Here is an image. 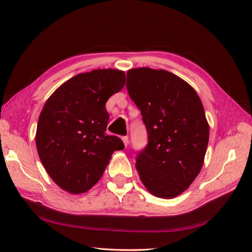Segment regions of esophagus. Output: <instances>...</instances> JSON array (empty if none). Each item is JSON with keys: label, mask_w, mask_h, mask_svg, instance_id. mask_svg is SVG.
I'll return each instance as SVG.
<instances>
[{"label": "esophagus", "mask_w": 252, "mask_h": 252, "mask_svg": "<svg viewBox=\"0 0 252 252\" xmlns=\"http://www.w3.org/2000/svg\"><path fill=\"white\" fill-rule=\"evenodd\" d=\"M122 142H124L125 146L126 147L127 144H128V137L127 136H122Z\"/></svg>", "instance_id": "esophagus-1"}]
</instances>
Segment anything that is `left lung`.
Returning <instances> with one entry per match:
<instances>
[{
	"label": "left lung",
	"instance_id": "1",
	"mask_svg": "<svg viewBox=\"0 0 252 252\" xmlns=\"http://www.w3.org/2000/svg\"><path fill=\"white\" fill-rule=\"evenodd\" d=\"M126 89L148 135L136 157L139 178L151 194L177 196L200 173L206 154L209 126L201 98L178 76L150 67L127 71Z\"/></svg>",
	"mask_w": 252,
	"mask_h": 252
}]
</instances>
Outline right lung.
Listing matches in <instances>:
<instances>
[{
  "label": "right lung",
  "instance_id": "right-lung-1",
  "mask_svg": "<svg viewBox=\"0 0 252 252\" xmlns=\"http://www.w3.org/2000/svg\"><path fill=\"white\" fill-rule=\"evenodd\" d=\"M126 84L119 69H94L74 76L52 93L39 115L36 148L51 179L74 194L91 189L112 155L125 145L107 135V99Z\"/></svg>",
  "mask_w": 252,
  "mask_h": 252
}]
</instances>
